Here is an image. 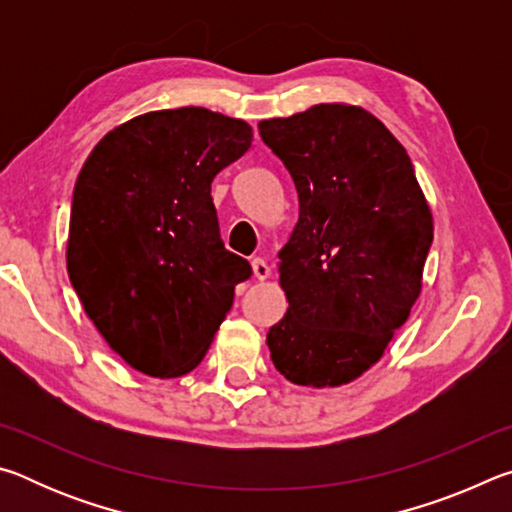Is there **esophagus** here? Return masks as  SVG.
Masks as SVG:
<instances>
[{
  "instance_id": "obj_1",
  "label": "esophagus",
  "mask_w": 512,
  "mask_h": 512,
  "mask_svg": "<svg viewBox=\"0 0 512 512\" xmlns=\"http://www.w3.org/2000/svg\"><path fill=\"white\" fill-rule=\"evenodd\" d=\"M250 264H253V275L257 277V280H266V277L271 275V268H268V264L262 257H255Z\"/></svg>"
}]
</instances>
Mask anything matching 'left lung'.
<instances>
[{"instance_id":"1","label":"left lung","mask_w":512,"mask_h":512,"mask_svg":"<svg viewBox=\"0 0 512 512\" xmlns=\"http://www.w3.org/2000/svg\"><path fill=\"white\" fill-rule=\"evenodd\" d=\"M291 173L300 214L280 250L289 309L266 334L298 386H341L377 363L411 314L433 219L411 158L359 106L318 103L259 121Z\"/></svg>"}]
</instances>
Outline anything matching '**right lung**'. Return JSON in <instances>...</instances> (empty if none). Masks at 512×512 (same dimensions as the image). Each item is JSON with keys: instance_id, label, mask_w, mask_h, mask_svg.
Returning <instances> with one entry per match:
<instances>
[{"instance_id": "right-lung-1", "label": "right lung", "mask_w": 512, "mask_h": 512, "mask_svg": "<svg viewBox=\"0 0 512 512\" xmlns=\"http://www.w3.org/2000/svg\"><path fill=\"white\" fill-rule=\"evenodd\" d=\"M250 142L253 128L221 112L155 110L103 137L76 178L69 282L110 348L144 375L194 370L253 275L225 250L212 203L214 176Z\"/></svg>"}]
</instances>
